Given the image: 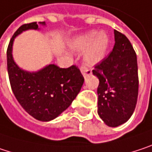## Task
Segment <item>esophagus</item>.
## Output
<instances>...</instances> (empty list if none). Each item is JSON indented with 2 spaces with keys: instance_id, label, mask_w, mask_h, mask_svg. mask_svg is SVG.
<instances>
[{
  "instance_id": "obj_1",
  "label": "esophagus",
  "mask_w": 152,
  "mask_h": 152,
  "mask_svg": "<svg viewBox=\"0 0 152 152\" xmlns=\"http://www.w3.org/2000/svg\"><path fill=\"white\" fill-rule=\"evenodd\" d=\"M80 71H81V73L84 76V78L89 76V75H91V73H92V71L91 70H89V69H87V68H86L84 66L80 67Z\"/></svg>"
}]
</instances>
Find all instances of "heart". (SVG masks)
I'll return each mask as SVG.
<instances>
[{
  "instance_id": "heart-1",
  "label": "heart",
  "mask_w": 152,
  "mask_h": 152,
  "mask_svg": "<svg viewBox=\"0 0 152 152\" xmlns=\"http://www.w3.org/2000/svg\"><path fill=\"white\" fill-rule=\"evenodd\" d=\"M108 45V39L103 33L91 31L87 34L79 37L72 43V48L76 51H86L84 61L86 66H92L100 63L105 57Z\"/></svg>"
}]
</instances>
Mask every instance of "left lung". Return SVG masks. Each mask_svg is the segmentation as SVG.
<instances>
[{"label":"left lung","instance_id":"1","mask_svg":"<svg viewBox=\"0 0 152 152\" xmlns=\"http://www.w3.org/2000/svg\"><path fill=\"white\" fill-rule=\"evenodd\" d=\"M110 54L94 66L99 79L98 115L109 127L126 123L132 115L138 95L137 55L129 40L117 30Z\"/></svg>","mask_w":152,"mask_h":152}]
</instances>
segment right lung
<instances>
[{"instance_id":"right-lung-1","label":"right lung","mask_w":152,"mask_h":152,"mask_svg":"<svg viewBox=\"0 0 152 152\" xmlns=\"http://www.w3.org/2000/svg\"><path fill=\"white\" fill-rule=\"evenodd\" d=\"M39 23L45 25V22ZM28 29L39 28L36 22L23 24L10 39L7 50L10 86L16 100L28 115L38 121L49 122L72 104L81 89L84 78L76 66L60 68L50 64L37 72L21 69L13 58V44L18 35Z\"/></svg>"}]
</instances>
